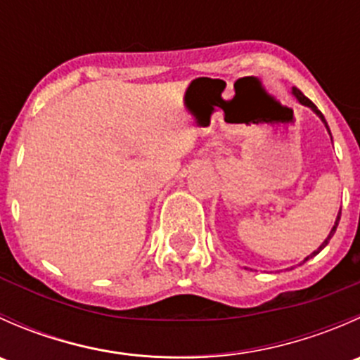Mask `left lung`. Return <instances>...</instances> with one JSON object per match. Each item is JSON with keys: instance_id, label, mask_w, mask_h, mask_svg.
Returning a JSON list of instances; mask_svg holds the SVG:
<instances>
[{"instance_id": "obj_1", "label": "left lung", "mask_w": 360, "mask_h": 360, "mask_svg": "<svg viewBox=\"0 0 360 360\" xmlns=\"http://www.w3.org/2000/svg\"><path fill=\"white\" fill-rule=\"evenodd\" d=\"M292 94H294V96H296V99H297V101H300V103H301V104H304V106L311 108V110H314L315 112H317V115H319V116H321V120H322V122H324V123H326V127H328V122H326V120H324V115H322V112L317 110V106H315V104H314V103H311V101H310V99H308V97H307V96H303V92H301V90H300V89H296V86H294V89H292ZM328 130H329V127H328ZM340 216H341V210H340V214H338V217H336V223H335V226H333V230H331V231H329V237H328V238H326V240H324V242H322V245H321V248H319L317 250H314V252H311V254H310V256H308V257H307V259H310V257H311V256H315V254H319V252H321V250H322V249H324V248H326V245H328V242H329V240H331V237H333V235H335V231H336V228H338V223H340ZM307 259H304V261H307Z\"/></svg>"}]
</instances>
